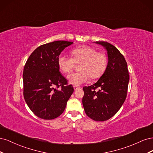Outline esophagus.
I'll return each instance as SVG.
<instances>
[{
	"mask_svg": "<svg viewBox=\"0 0 153 153\" xmlns=\"http://www.w3.org/2000/svg\"><path fill=\"white\" fill-rule=\"evenodd\" d=\"M73 88H74V90H77V89H79V87H78V86H76V85H74Z\"/></svg>",
	"mask_w": 153,
	"mask_h": 153,
	"instance_id": "esophagus-1",
	"label": "esophagus"
}]
</instances>
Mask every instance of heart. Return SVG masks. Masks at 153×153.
Instances as JSON below:
<instances>
[{"instance_id":"heart-1","label":"heart","mask_w":153,"mask_h":153,"mask_svg":"<svg viewBox=\"0 0 153 153\" xmlns=\"http://www.w3.org/2000/svg\"><path fill=\"white\" fill-rule=\"evenodd\" d=\"M71 57L61 54L58 57L57 64L59 69L65 73H69L75 66V62L80 64V71L72 73L68 76L69 84L80 85L87 82L91 77L96 79L103 75L107 66L108 58L106 55L97 52L93 47L82 46L72 50Z\"/></svg>"}]
</instances>
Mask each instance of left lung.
Instances as JSON below:
<instances>
[{
  "mask_svg": "<svg viewBox=\"0 0 153 153\" xmlns=\"http://www.w3.org/2000/svg\"><path fill=\"white\" fill-rule=\"evenodd\" d=\"M94 43L107 52V66L97 82L83 87L82 104L88 117L96 121H105L113 117L123 105L129 76L126 60L116 47L105 41ZM97 88L99 90L96 91Z\"/></svg>",
  "mask_w": 153,
  "mask_h": 153,
  "instance_id": "left-lung-1",
  "label": "left lung"
}]
</instances>
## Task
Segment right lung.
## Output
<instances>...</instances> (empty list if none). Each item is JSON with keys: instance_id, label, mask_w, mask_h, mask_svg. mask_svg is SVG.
<instances>
[{"instance_id": "1", "label": "right lung", "mask_w": 153, "mask_h": 153, "mask_svg": "<svg viewBox=\"0 0 153 153\" xmlns=\"http://www.w3.org/2000/svg\"><path fill=\"white\" fill-rule=\"evenodd\" d=\"M73 43L56 41L41 45L25 63L23 73L24 99L32 112L41 119L59 117L73 94V86L66 85L67 80L60 73L57 64L62 50Z\"/></svg>"}]
</instances>
